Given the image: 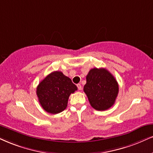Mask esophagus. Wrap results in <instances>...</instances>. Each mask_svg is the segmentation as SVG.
I'll use <instances>...</instances> for the list:
<instances>
[{"instance_id": "esophagus-1", "label": "esophagus", "mask_w": 153, "mask_h": 153, "mask_svg": "<svg viewBox=\"0 0 153 153\" xmlns=\"http://www.w3.org/2000/svg\"><path fill=\"white\" fill-rule=\"evenodd\" d=\"M77 88H78L79 90H82V85H81L80 84H77Z\"/></svg>"}]
</instances>
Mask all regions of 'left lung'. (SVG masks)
<instances>
[{
  "label": "left lung",
  "mask_w": 153,
  "mask_h": 153,
  "mask_svg": "<svg viewBox=\"0 0 153 153\" xmlns=\"http://www.w3.org/2000/svg\"><path fill=\"white\" fill-rule=\"evenodd\" d=\"M118 90V82L107 69L94 68L88 71L84 91L94 109L105 111L110 108L116 101Z\"/></svg>",
  "instance_id": "obj_1"
}]
</instances>
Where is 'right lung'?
Listing matches in <instances>:
<instances>
[{
    "instance_id": "right-lung-1",
    "label": "right lung",
    "mask_w": 153,
    "mask_h": 153,
    "mask_svg": "<svg viewBox=\"0 0 153 153\" xmlns=\"http://www.w3.org/2000/svg\"><path fill=\"white\" fill-rule=\"evenodd\" d=\"M77 87L71 79L62 71H56L48 74L37 87L39 102L48 113L56 114L67 108L68 99Z\"/></svg>"
}]
</instances>
